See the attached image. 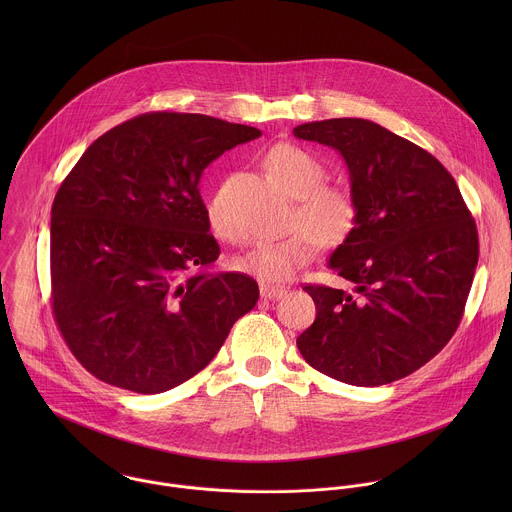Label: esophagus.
I'll list each match as a JSON object with an SVG mask.
<instances>
[{"label": "esophagus", "mask_w": 512, "mask_h": 512, "mask_svg": "<svg viewBox=\"0 0 512 512\" xmlns=\"http://www.w3.org/2000/svg\"><path fill=\"white\" fill-rule=\"evenodd\" d=\"M286 293H288V288H284V286H270V284H262L260 286V295L264 299H280Z\"/></svg>", "instance_id": "esophagus-1"}]
</instances>
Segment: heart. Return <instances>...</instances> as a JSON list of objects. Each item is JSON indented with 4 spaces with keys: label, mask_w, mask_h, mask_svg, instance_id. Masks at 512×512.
<instances>
[{
    "label": "heart",
    "mask_w": 512,
    "mask_h": 512,
    "mask_svg": "<svg viewBox=\"0 0 512 512\" xmlns=\"http://www.w3.org/2000/svg\"><path fill=\"white\" fill-rule=\"evenodd\" d=\"M270 177L292 197L295 211L292 228L276 238L260 240L252 250L236 258L242 272H250L264 282H286L307 266L329 244L343 242L355 226L357 201L353 193L335 183H323L321 161L293 144L272 147L264 159ZM211 230L224 240H238V234L224 215L219 193L205 203Z\"/></svg>",
    "instance_id": "heart-1"
}]
</instances>
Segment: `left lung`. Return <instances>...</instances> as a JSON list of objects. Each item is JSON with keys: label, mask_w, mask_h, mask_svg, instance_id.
<instances>
[{"label": "left lung", "mask_w": 512, "mask_h": 512, "mask_svg": "<svg viewBox=\"0 0 512 512\" xmlns=\"http://www.w3.org/2000/svg\"><path fill=\"white\" fill-rule=\"evenodd\" d=\"M293 136L343 155L357 201L355 226L329 258L353 292L303 286L317 315L297 349L347 384L404 378L459 327L479 260L475 220L432 153L370 120L307 122Z\"/></svg>", "instance_id": "8db88e82"}]
</instances>
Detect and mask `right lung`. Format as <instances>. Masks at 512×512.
Wrapping results in <instances>:
<instances>
[{"instance_id":"add662e5","label":"right lung","mask_w":512,"mask_h":512,"mask_svg":"<svg viewBox=\"0 0 512 512\" xmlns=\"http://www.w3.org/2000/svg\"><path fill=\"white\" fill-rule=\"evenodd\" d=\"M260 136L203 114L147 112L76 161L51 209V303L90 374L138 394L171 390L256 305L250 276L207 272L220 248L199 181L226 149Z\"/></svg>"}]
</instances>
